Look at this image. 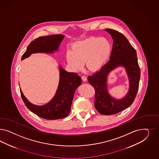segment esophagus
<instances>
[{"mask_svg":"<svg viewBox=\"0 0 159 159\" xmlns=\"http://www.w3.org/2000/svg\"><path fill=\"white\" fill-rule=\"evenodd\" d=\"M81 78H82V81H86L87 80V78L85 76H82Z\"/></svg>","mask_w":159,"mask_h":159,"instance_id":"34e87169","label":"esophagus"}]
</instances>
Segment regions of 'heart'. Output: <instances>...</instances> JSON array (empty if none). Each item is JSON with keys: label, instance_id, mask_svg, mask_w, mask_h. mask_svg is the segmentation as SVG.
Instances as JSON below:
<instances>
[{"label": "heart", "instance_id": "heart-1", "mask_svg": "<svg viewBox=\"0 0 159 159\" xmlns=\"http://www.w3.org/2000/svg\"><path fill=\"white\" fill-rule=\"evenodd\" d=\"M112 51L110 41L105 37H89L78 41L66 54L67 62L75 70L81 68L85 62L92 71L99 70L108 60Z\"/></svg>", "mask_w": 159, "mask_h": 159}]
</instances>
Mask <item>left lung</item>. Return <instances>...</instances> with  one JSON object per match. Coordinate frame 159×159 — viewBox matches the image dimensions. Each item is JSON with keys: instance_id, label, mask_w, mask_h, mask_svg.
<instances>
[{"instance_id": "1", "label": "left lung", "mask_w": 159, "mask_h": 159, "mask_svg": "<svg viewBox=\"0 0 159 159\" xmlns=\"http://www.w3.org/2000/svg\"><path fill=\"white\" fill-rule=\"evenodd\" d=\"M112 37V50L109 60L99 71L89 76L88 80L95 89V107L98 112L105 115L116 114L128 108L133 102L138 91L140 70L136 51L126 37L118 31L106 29ZM119 65L126 68L130 81L128 95L121 100L113 99L108 95L106 87L108 74Z\"/></svg>"}]
</instances>
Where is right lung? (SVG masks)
I'll use <instances>...</instances> for the list:
<instances>
[{
    "mask_svg": "<svg viewBox=\"0 0 159 159\" xmlns=\"http://www.w3.org/2000/svg\"><path fill=\"white\" fill-rule=\"evenodd\" d=\"M64 36L54 34L42 36L31 41L21 57V60L36 52H52L58 49ZM60 79L55 97L47 105L36 106L28 101L20 89L21 97L26 107L38 116L48 120L66 118L70 112L74 92L82 80L77 73L68 72L60 67Z\"/></svg>",
    "mask_w": 159,
    "mask_h": 159,
    "instance_id": "add662e5",
    "label": "right lung"
}]
</instances>
